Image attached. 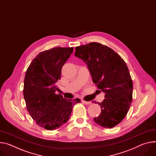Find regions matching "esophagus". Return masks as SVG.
<instances>
[{
  "label": "esophagus",
  "instance_id": "obj_1",
  "mask_svg": "<svg viewBox=\"0 0 156 156\" xmlns=\"http://www.w3.org/2000/svg\"><path fill=\"white\" fill-rule=\"evenodd\" d=\"M82 102L83 103H84V104H86V105H90V104H91V101H84V100H82Z\"/></svg>",
  "mask_w": 156,
  "mask_h": 156
}]
</instances>
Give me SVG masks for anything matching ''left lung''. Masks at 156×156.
<instances>
[{
    "instance_id": "left-lung-1",
    "label": "left lung",
    "mask_w": 156,
    "mask_h": 156,
    "mask_svg": "<svg viewBox=\"0 0 156 156\" xmlns=\"http://www.w3.org/2000/svg\"><path fill=\"white\" fill-rule=\"evenodd\" d=\"M75 55L87 65L93 82L105 93L103 101L98 103L101 112L94 121L105 128L115 127L126 116L133 99V80L125 62L97 42L76 47Z\"/></svg>"
}]
</instances>
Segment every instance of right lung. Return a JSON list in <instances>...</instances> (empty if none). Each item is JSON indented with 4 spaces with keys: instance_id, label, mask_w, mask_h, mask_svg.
<instances>
[{
    "instance_id": "right-lung-1",
    "label": "right lung",
    "mask_w": 156,
    "mask_h": 156,
    "mask_svg": "<svg viewBox=\"0 0 156 156\" xmlns=\"http://www.w3.org/2000/svg\"><path fill=\"white\" fill-rule=\"evenodd\" d=\"M73 48L55 47L39 53L27 68L23 96L28 112L35 122L48 130H55L67 122L78 98L66 100L55 83L60 80L62 68Z\"/></svg>"
}]
</instances>
